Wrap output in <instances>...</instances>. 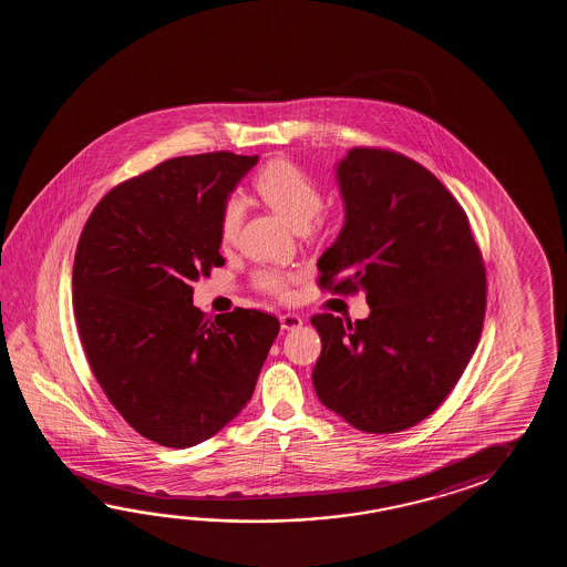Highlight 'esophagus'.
Masks as SVG:
<instances>
[{"instance_id":"1","label":"esophagus","mask_w":567,"mask_h":567,"mask_svg":"<svg viewBox=\"0 0 567 567\" xmlns=\"http://www.w3.org/2000/svg\"><path fill=\"white\" fill-rule=\"evenodd\" d=\"M279 324H281V330H296V328H300L303 322H301V318L298 313L288 312L279 316Z\"/></svg>"}]
</instances>
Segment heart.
Segmentation results:
<instances>
[{
    "mask_svg": "<svg viewBox=\"0 0 567 567\" xmlns=\"http://www.w3.org/2000/svg\"><path fill=\"white\" fill-rule=\"evenodd\" d=\"M255 190L278 215L286 218L296 229L313 225V229H324L332 225L334 215L322 210L324 193L320 182L310 172L291 159H274L255 178ZM243 225V203L237 196H229L218 213V243L233 247ZM296 276L281 269H259L255 274V288L266 291L274 298L286 300L291 293Z\"/></svg>",
    "mask_w": 567,
    "mask_h": 567,
    "instance_id": "b5f03b06",
    "label": "heart"
}]
</instances>
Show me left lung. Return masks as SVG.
Here are the masks:
<instances>
[{"instance_id": "obj_1", "label": "left lung", "mask_w": 567, "mask_h": 567, "mask_svg": "<svg viewBox=\"0 0 567 567\" xmlns=\"http://www.w3.org/2000/svg\"><path fill=\"white\" fill-rule=\"evenodd\" d=\"M347 223L318 259V286L367 293L369 318L316 313V395L352 427L395 434L432 415L481 340L486 274L471 223L415 159L352 147L338 164Z\"/></svg>"}]
</instances>
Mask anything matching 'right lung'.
Listing matches in <instances>:
<instances>
[{"mask_svg": "<svg viewBox=\"0 0 567 567\" xmlns=\"http://www.w3.org/2000/svg\"><path fill=\"white\" fill-rule=\"evenodd\" d=\"M257 156L208 152L157 164L111 188L86 218L73 267L79 338L96 383L159 446L200 444L254 395L276 316L206 318L190 284L225 266L218 213Z\"/></svg>", "mask_w": 567, "mask_h": 567, "instance_id": "obj_1", "label": "right lung"}]
</instances>
